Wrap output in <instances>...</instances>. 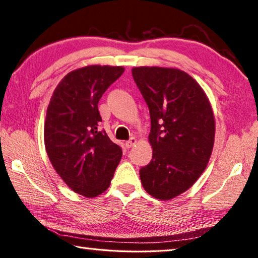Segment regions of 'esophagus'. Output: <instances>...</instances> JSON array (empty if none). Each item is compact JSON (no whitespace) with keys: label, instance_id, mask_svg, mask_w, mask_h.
<instances>
[{"label":"esophagus","instance_id":"34e87169","mask_svg":"<svg viewBox=\"0 0 258 258\" xmlns=\"http://www.w3.org/2000/svg\"><path fill=\"white\" fill-rule=\"evenodd\" d=\"M135 143H137V139L135 138H131L127 142H126V147L127 148H132Z\"/></svg>","mask_w":258,"mask_h":258}]
</instances>
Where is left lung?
<instances>
[{"mask_svg": "<svg viewBox=\"0 0 258 258\" xmlns=\"http://www.w3.org/2000/svg\"><path fill=\"white\" fill-rule=\"evenodd\" d=\"M132 75L149 108L154 150L140 178L152 197L172 199L198 180L211 158L215 137L211 103L180 69L137 67Z\"/></svg>", "mask_w": 258, "mask_h": 258, "instance_id": "8db88e82", "label": "left lung"}]
</instances>
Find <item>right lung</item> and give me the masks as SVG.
<instances>
[{
  "mask_svg": "<svg viewBox=\"0 0 258 258\" xmlns=\"http://www.w3.org/2000/svg\"><path fill=\"white\" fill-rule=\"evenodd\" d=\"M124 73L123 67L87 66L55 87L46 111L45 149L52 166L76 194L97 197L110 185L121 148L100 131L98 103Z\"/></svg>",
  "mask_w": 258,
  "mask_h": 258,
  "instance_id": "add662e5",
  "label": "right lung"
}]
</instances>
